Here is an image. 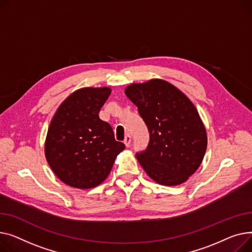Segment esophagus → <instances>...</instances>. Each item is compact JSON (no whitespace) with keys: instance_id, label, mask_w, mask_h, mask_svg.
Here are the masks:
<instances>
[{"instance_id":"esophagus-1","label":"esophagus","mask_w":252,"mask_h":252,"mask_svg":"<svg viewBox=\"0 0 252 252\" xmlns=\"http://www.w3.org/2000/svg\"><path fill=\"white\" fill-rule=\"evenodd\" d=\"M130 142H131V136L129 134H126L124 138V144L128 147L130 145Z\"/></svg>"}]
</instances>
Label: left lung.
Returning <instances> with one entry per match:
<instances>
[{
    "mask_svg": "<svg viewBox=\"0 0 252 252\" xmlns=\"http://www.w3.org/2000/svg\"><path fill=\"white\" fill-rule=\"evenodd\" d=\"M125 94L150 132L146 150L136 153L144 171L162 185L185 182L200 166L208 143L193 103L178 88L160 79L133 83Z\"/></svg>",
    "mask_w": 252,
    "mask_h": 252,
    "instance_id": "left-lung-1",
    "label": "left lung"
}]
</instances>
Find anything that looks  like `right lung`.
<instances>
[{"mask_svg": "<svg viewBox=\"0 0 252 252\" xmlns=\"http://www.w3.org/2000/svg\"><path fill=\"white\" fill-rule=\"evenodd\" d=\"M110 94L108 87L81 88L64 100L51 122L44 153L53 172L69 186H97L125 149L115 140L111 125L98 117Z\"/></svg>", "mask_w": 252, "mask_h": 252, "instance_id": "1", "label": "right lung"}]
</instances>
